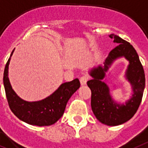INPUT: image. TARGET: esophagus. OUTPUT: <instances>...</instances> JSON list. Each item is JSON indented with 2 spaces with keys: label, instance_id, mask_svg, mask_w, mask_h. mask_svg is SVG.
Masks as SVG:
<instances>
[{
  "label": "esophagus",
  "instance_id": "1",
  "mask_svg": "<svg viewBox=\"0 0 148 148\" xmlns=\"http://www.w3.org/2000/svg\"><path fill=\"white\" fill-rule=\"evenodd\" d=\"M88 80H89L88 77L86 76V75H84V76L80 77V84H81V85H85Z\"/></svg>",
  "mask_w": 148,
  "mask_h": 148
}]
</instances>
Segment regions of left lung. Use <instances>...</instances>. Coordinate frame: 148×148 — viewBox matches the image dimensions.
<instances>
[{
    "label": "left lung",
    "mask_w": 148,
    "mask_h": 148,
    "mask_svg": "<svg viewBox=\"0 0 148 148\" xmlns=\"http://www.w3.org/2000/svg\"><path fill=\"white\" fill-rule=\"evenodd\" d=\"M109 37L119 45L109 52L103 68L98 67L91 71L90 75L93 79L87 81V86L91 90V108L96 118L103 124L115 126L123 124L136 113L142 100L145 74L134 47L119 36L111 34ZM121 56H125L130 61L127 77L133 85L134 91L133 98L125 105L116 104L109 96L108 87L101 81L108 66L114 60Z\"/></svg>",
    "instance_id": "obj_1"
}]
</instances>
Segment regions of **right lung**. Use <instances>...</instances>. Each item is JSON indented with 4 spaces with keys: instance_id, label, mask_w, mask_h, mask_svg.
Instances as JSON below:
<instances>
[{
    "instance_id": "right-lung-1",
    "label": "right lung",
    "mask_w": 148,
    "mask_h": 148,
    "mask_svg": "<svg viewBox=\"0 0 148 148\" xmlns=\"http://www.w3.org/2000/svg\"><path fill=\"white\" fill-rule=\"evenodd\" d=\"M10 60V58L5 65L3 80L11 111L20 119L32 125L48 126L55 124L64 114L68 99L80 87L79 80L74 79L70 82L64 83L55 93L43 100L32 103L24 101L16 94L10 84L8 77Z\"/></svg>"
}]
</instances>
